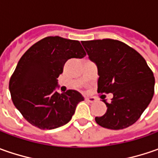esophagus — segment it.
Here are the masks:
<instances>
[{"label":"esophagus","instance_id":"1","mask_svg":"<svg viewBox=\"0 0 158 158\" xmlns=\"http://www.w3.org/2000/svg\"><path fill=\"white\" fill-rule=\"evenodd\" d=\"M85 101L89 102V103H93V102L96 101V98H93V97H86V98H85Z\"/></svg>","mask_w":158,"mask_h":158}]
</instances>
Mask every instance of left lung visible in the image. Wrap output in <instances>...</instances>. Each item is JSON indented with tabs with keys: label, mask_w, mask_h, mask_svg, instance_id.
<instances>
[{
	"label": "left lung",
	"mask_w": 158,
	"mask_h": 158,
	"mask_svg": "<svg viewBox=\"0 0 158 158\" xmlns=\"http://www.w3.org/2000/svg\"><path fill=\"white\" fill-rule=\"evenodd\" d=\"M82 44L98 68V92L113 95L109 103L103 98L107 110L103 116L95 118L96 122L114 130L133 125L154 95L155 78L146 60L118 40H89Z\"/></svg>",
	"instance_id": "left-lung-1"
}]
</instances>
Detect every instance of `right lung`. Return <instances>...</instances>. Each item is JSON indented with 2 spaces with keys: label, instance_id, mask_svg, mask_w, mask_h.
<instances>
[{
  "label": "right lung",
  "instance_id": "add662e5",
  "mask_svg": "<svg viewBox=\"0 0 158 158\" xmlns=\"http://www.w3.org/2000/svg\"><path fill=\"white\" fill-rule=\"evenodd\" d=\"M86 55L78 40L46 37L31 46L19 60L9 80L13 104L23 118L40 129L67 124L82 94L74 89L59 93L57 78L65 62Z\"/></svg>",
  "mask_w": 158,
  "mask_h": 158
}]
</instances>
